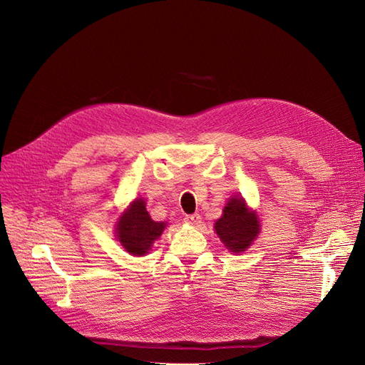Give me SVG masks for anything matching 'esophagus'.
Wrapping results in <instances>:
<instances>
[{
	"instance_id": "34e87169",
	"label": "esophagus",
	"mask_w": 365,
	"mask_h": 365,
	"mask_svg": "<svg viewBox=\"0 0 365 365\" xmlns=\"http://www.w3.org/2000/svg\"><path fill=\"white\" fill-rule=\"evenodd\" d=\"M185 220H186L187 223H190V225H198V223H201V216H200L198 213L187 215V216L185 217Z\"/></svg>"
}]
</instances>
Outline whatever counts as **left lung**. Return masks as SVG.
<instances>
[{"instance_id":"1","label":"left lung","mask_w":365,"mask_h":365,"mask_svg":"<svg viewBox=\"0 0 365 365\" xmlns=\"http://www.w3.org/2000/svg\"><path fill=\"white\" fill-rule=\"evenodd\" d=\"M256 213L248 212L242 198L234 197L223 208V216L216 222L215 229L222 242L234 253L245 252L256 240L260 227Z\"/></svg>"}]
</instances>
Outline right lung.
I'll use <instances>...</instances> for the list:
<instances>
[{
    "label": "right lung",
    "instance_id": "obj_1",
    "mask_svg": "<svg viewBox=\"0 0 365 365\" xmlns=\"http://www.w3.org/2000/svg\"><path fill=\"white\" fill-rule=\"evenodd\" d=\"M165 227L164 222H153L146 212L143 200L133 201L117 225V237L121 245L133 256L146 255L153 241Z\"/></svg>",
    "mask_w": 365,
    "mask_h": 365
}]
</instances>
